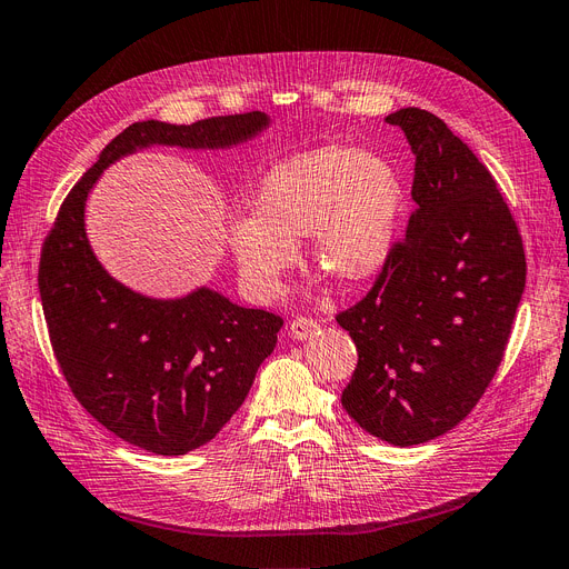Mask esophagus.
Listing matches in <instances>:
<instances>
[{"instance_id": "34e87169", "label": "esophagus", "mask_w": 569, "mask_h": 569, "mask_svg": "<svg viewBox=\"0 0 569 569\" xmlns=\"http://www.w3.org/2000/svg\"><path fill=\"white\" fill-rule=\"evenodd\" d=\"M317 331H320V325L310 320V317H299V320H293L289 325V333H291V338H297V340H308Z\"/></svg>"}]
</instances>
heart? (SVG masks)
<instances>
[{"label": "heart", "instance_id": "1", "mask_svg": "<svg viewBox=\"0 0 569 569\" xmlns=\"http://www.w3.org/2000/svg\"><path fill=\"white\" fill-rule=\"evenodd\" d=\"M406 212V187L385 156L327 144L272 166L252 198V217L233 219L229 244L242 284L276 297L310 238V261L329 278L357 284L390 261Z\"/></svg>", "mask_w": 569, "mask_h": 569}]
</instances>
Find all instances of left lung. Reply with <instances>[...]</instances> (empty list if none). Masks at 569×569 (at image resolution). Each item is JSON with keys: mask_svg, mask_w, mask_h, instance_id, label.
Wrapping results in <instances>:
<instances>
[{"mask_svg": "<svg viewBox=\"0 0 569 569\" xmlns=\"http://www.w3.org/2000/svg\"><path fill=\"white\" fill-rule=\"evenodd\" d=\"M416 153L413 200L371 291L336 317L359 361L343 390L371 437L418 446L462 422L502 361L526 252L488 168L431 111L390 117Z\"/></svg>", "mask_w": 569, "mask_h": 569, "instance_id": "1", "label": "left lung"}]
</instances>
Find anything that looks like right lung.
Listing matches in <instances>:
<instances>
[{
    "label": "right lung",
    "mask_w": 569,
    "mask_h": 569,
    "mask_svg": "<svg viewBox=\"0 0 569 569\" xmlns=\"http://www.w3.org/2000/svg\"><path fill=\"white\" fill-rule=\"evenodd\" d=\"M270 126L263 111L128 126L64 198L43 242L39 297L67 382L100 425L156 456H187L219 435L276 348L282 317L242 308L208 284L174 299L126 287L90 247L86 200L126 156L151 147L223 151Z\"/></svg>",
    "instance_id": "1"
}]
</instances>
